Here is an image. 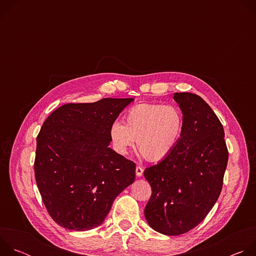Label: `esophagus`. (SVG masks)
Listing matches in <instances>:
<instances>
[{
  "label": "esophagus",
  "mask_w": 256,
  "mask_h": 256,
  "mask_svg": "<svg viewBox=\"0 0 256 256\" xmlns=\"http://www.w3.org/2000/svg\"><path fill=\"white\" fill-rule=\"evenodd\" d=\"M142 173H144V169H142V167H140V166H136V176H138V177H140V176L142 175Z\"/></svg>",
  "instance_id": "1"
}]
</instances>
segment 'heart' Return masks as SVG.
<instances>
[{
    "label": "heart",
    "mask_w": 256,
    "mask_h": 256,
    "mask_svg": "<svg viewBox=\"0 0 256 256\" xmlns=\"http://www.w3.org/2000/svg\"><path fill=\"white\" fill-rule=\"evenodd\" d=\"M126 124L116 122L110 138L118 153L128 155L136 142L138 152L150 162H159L171 155L182 138L186 118L175 104L142 103L124 116Z\"/></svg>",
    "instance_id": "1"
}]
</instances>
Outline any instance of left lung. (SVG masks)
Returning a JSON list of instances; mask_svg holds the SVG:
<instances>
[{
	"label": "left lung",
	"instance_id": "obj_1",
	"mask_svg": "<svg viewBox=\"0 0 256 256\" xmlns=\"http://www.w3.org/2000/svg\"><path fill=\"white\" fill-rule=\"evenodd\" d=\"M186 128L175 151L144 169L152 188L144 208L155 231L175 236L196 227L220 196L228 149L224 128L208 104L192 93H174Z\"/></svg>",
	"mask_w": 256,
	"mask_h": 256
}]
</instances>
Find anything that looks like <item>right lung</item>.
Returning <instances> with one entry per match:
<instances>
[{
    "mask_svg": "<svg viewBox=\"0 0 256 256\" xmlns=\"http://www.w3.org/2000/svg\"><path fill=\"white\" fill-rule=\"evenodd\" d=\"M134 99L68 103L36 138L34 174L52 220L74 231L101 225L116 198L134 181L136 164L108 147L110 128Z\"/></svg>",
    "mask_w": 256,
    "mask_h": 256,
    "instance_id": "right-lung-1",
    "label": "right lung"
}]
</instances>
